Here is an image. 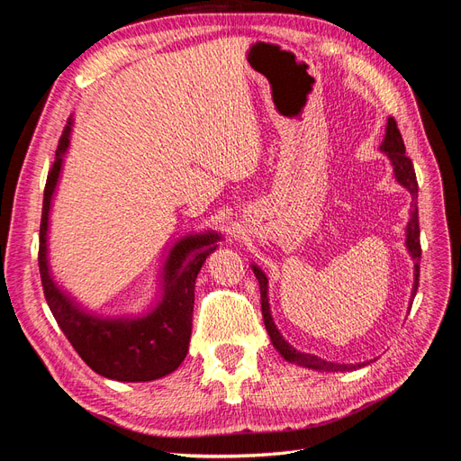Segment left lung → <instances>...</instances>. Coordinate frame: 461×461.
<instances>
[{
  "instance_id": "obj_1",
  "label": "left lung",
  "mask_w": 461,
  "mask_h": 461,
  "mask_svg": "<svg viewBox=\"0 0 461 461\" xmlns=\"http://www.w3.org/2000/svg\"><path fill=\"white\" fill-rule=\"evenodd\" d=\"M381 149L390 158V161H393L398 183L402 186H406L413 196L411 219L408 222V240H406V244H408V249L411 252V258L415 259V285H413V296H415L417 294V285H420V259H421L420 213H417V202H415L417 200V178H415V171H413V163L406 156V146H403L398 122H396L394 117H388L386 134H384V142H383ZM254 273H256V278L259 281L261 313H263V321H265V329H267L271 342L276 348V352L281 354L286 361H290V364H298V366H305V367H312V369H319V371H332V373L334 371H356L357 367H364V364H356V366L332 364V361H325V359H321L317 356L298 352L294 346H290L273 323V317H271V312H269V300H267V276H265V273L261 269H258L256 265H254Z\"/></svg>"
}]
</instances>
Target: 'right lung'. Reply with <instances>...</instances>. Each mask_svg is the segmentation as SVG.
I'll return each mask as SVG.
<instances>
[{
	"label": "right lung",
	"instance_id": "1",
	"mask_svg": "<svg viewBox=\"0 0 461 461\" xmlns=\"http://www.w3.org/2000/svg\"><path fill=\"white\" fill-rule=\"evenodd\" d=\"M71 121L59 138L55 161L48 173L40 221L38 267L50 310L86 366L107 379L146 383L173 373L188 352L192 334L194 286L205 258L215 249L217 234L180 240L165 265L161 303L140 319H97L80 312L50 276L46 230L51 194L58 185L63 153L68 146Z\"/></svg>",
	"mask_w": 461,
	"mask_h": 461
}]
</instances>
